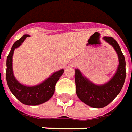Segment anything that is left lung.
I'll return each mask as SVG.
<instances>
[{
	"label": "left lung",
	"instance_id": "left-lung-1",
	"mask_svg": "<svg viewBox=\"0 0 132 132\" xmlns=\"http://www.w3.org/2000/svg\"><path fill=\"white\" fill-rule=\"evenodd\" d=\"M114 47L119 58V66L113 78L104 85L94 84L84 77L79 69H75L76 92L77 96L86 104L94 108L107 106L117 97L124 86L126 78V62L118 43L112 37H104Z\"/></svg>",
	"mask_w": 132,
	"mask_h": 132
}]
</instances>
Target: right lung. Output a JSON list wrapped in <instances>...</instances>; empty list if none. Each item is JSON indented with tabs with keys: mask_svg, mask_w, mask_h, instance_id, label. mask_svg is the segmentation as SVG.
Listing matches in <instances>:
<instances>
[{
	"mask_svg": "<svg viewBox=\"0 0 132 132\" xmlns=\"http://www.w3.org/2000/svg\"><path fill=\"white\" fill-rule=\"evenodd\" d=\"M28 36H30L24 35L19 40H16L13 45L6 61V81L10 91L21 103L26 105L36 106L43 104L52 97L55 92L56 84L59 81L60 76L63 74L64 70L61 69L57 72H55L48 79L37 86H26L20 84L15 79L13 73V54L15 48L20 46L21 44L24 41L26 38Z\"/></svg>",
	"mask_w": 132,
	"mask_h": 132,
	"instance_id": "right-lung-1",
	"label": "right lung"
}]
</instances>
